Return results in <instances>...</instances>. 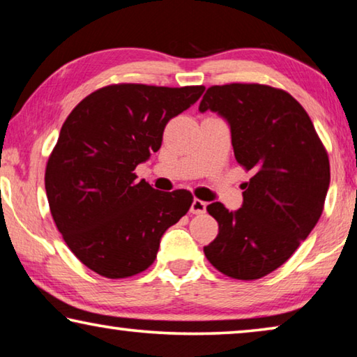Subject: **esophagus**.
Masks as SVG:
<instances>
[{
  "mask_svg": "<svg viewBox=\"0 0 357 357\" xmlns=\"http://www.w3.org/2000/svg\"><path fill=\"white\" fill-rule=\"evenodd\" d=\"M206 211V204L204 200H199V199H194L192 205H190V213L192 215H202V213Z\"/></svg>",
  "mask_w": 357,
  "mask_h": 357,
  "instance_id": "34e87169",
  "label": "esophagus"
}]
</instances>
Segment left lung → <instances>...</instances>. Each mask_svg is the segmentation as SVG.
<instances>
[{
    "label": "left lung",
    "instance_id": "left-lung-1",
    "mask_svg": "<svg viewBox=\"0 0 357 357\" xmlns=\"http://www.w3.org/2000/svg\"><path fill=\"white\" fill-rule=\"evenodd\" d=\"M199 110L227 121L236 160L253 174L242 184L241 208L206 206L220 232L204 247L205 257L227 278H264L295 253L322 215L331 184L327 151L301 104L278 88L211 86Z\"/></svg>",
    "mask_w": 357,
    "mask_h": 357
}]
</instances>
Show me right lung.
<instances>
[{
  "instance_id": "1",
  "label": "right lung",
  "mask_w": 357,
  "mask_h": 357,
  "mask_svg": "<svg viewBox=\"0 0 357 357\" xmlns=\"http://www.w3.org/2000/svg\"><path fill=\"white\" fill-rule=\"evenodd\" d=\"M204 91L110 84L63 121L46 165V195L63 241L94 273L123 279L146 271L165 231L189 211V190L162 192L137 181L135 168L160 149L168 121Z\"/></svg>"
}]
</instances>
